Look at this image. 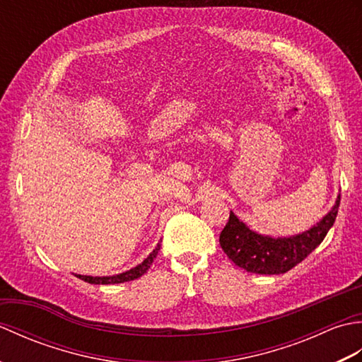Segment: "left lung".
Instances as JSON below:
<instances>
[{"instance_id": "left-lung-1", "label": "left lung", "mask_w": 362, "mask_h": 362, "mask_svg": "<svg viewBox=\"0 0 362 362\" xmlns=\"http://www.w3.org/2000/svg\"><path fill=\"white\" fill-rule=\"evenodd\" d=\"M341 194H337L333 209L317 224L292 236H269L249 228L245 222L230 211L228 222L221 232L219 244L226 255L244 271L259 275H279L310 255L324 241L333 227L339 209Z\"/></svg>"}]
</instances>
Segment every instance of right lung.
Listing matches in <instances>:
<instances>
[{
	"instance_id": "add662e5",
	"label": "right lung",
	"mask_w": 362,
	"mask_h": 362,
	"mask_svg": "<svg viewBox=\"0 0 362 362\" xmlns=\"http://www.w3.org/2000/svg\"><path fill=\"white\" fill-rule=\"evenodd\" d=\"M158 250H160V243L157 244V247L149 253V257L143 259V263H140L132 269H129V271H126V272L117 274V275H107V276H91V275H81V274H74V275L78 276V279L87 281V283H91V284H117V283H124V281L140 279V276L143 274H146V271L151 267L152 261L156 259Z\"/></svg>"
}]
</instances>
